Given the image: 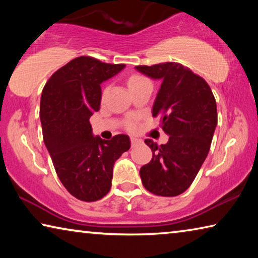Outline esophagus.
I'll list each match as a JSON object with an SVG mask.
<instances>
[{
	"mask_svg": "<svg viewBox=\"0 0 258 258\" xmlns=\"http://www.w3.org/2000/svg\"><path fill=\"white\" fill-rule=\"evenodd\" d=\"M139 143H141V140H139L137 138H131V145H132V147L138 146Z\"/></svg>",
	"mask_w": 258,
	"mask_h": 258,
	"instance_id": "esophagus-1",
	"label": "esophagus"
}]
</instances>
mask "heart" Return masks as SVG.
<instances>
[{"label": "heart", "instance_id": "obj_1", "mask_svg": "<svg viewBox=\"0 0 258 258\" xmlns=\"http://www.w3.org/2000/svg\"><path fill=\"white\" fill-rule=\"evenodd\" d=\"M147 80V78H145L141 75H138V74H132V75H130L127 81H126V83H127V86H128V90L133 89L134 86H137L138 84H140V83L145 82ZM106 93V91H104L103 94ZM135 126H137V118L133 116H131L127 118V120H126V127H127L128 130H134Z\"/></svg>", "mask_w": 258, "mask_h": 258}]
</instances>
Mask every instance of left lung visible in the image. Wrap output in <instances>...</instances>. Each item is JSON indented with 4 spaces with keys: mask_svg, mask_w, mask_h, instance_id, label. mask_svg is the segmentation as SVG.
I'll use <instances>...</instances> for the list:
<instances>
[{
    "mask_svg": "<svg viewBox=\"0 0 258 258\" xmlns=\"http://www.w3.org/2000/svg\"><path fill=\"white\" fill-rule=\"evenodd\" d=\"M139 72L161 81L152 107L169 135L166 145L145 140L152 158L140 169L146 189L161 197L184 192L206 159L217 125V108L207 82L178 62L137 66Z\"/></svg>",
    "mask_w": 258,
    "mask_h": 258,
    "instance_id": "left-lung-1",
    "label": "left lung"
}]
</instances>
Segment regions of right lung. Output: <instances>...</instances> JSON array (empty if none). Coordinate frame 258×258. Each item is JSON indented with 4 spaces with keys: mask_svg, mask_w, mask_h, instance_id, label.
<instances>
[{
    "mask_svg": "<svg viewBox=\"0 0 258 258\" xmlns=\"http://www.w3.org/2000/svg\"><path fill=\"white\" fill-rule=\"evenodd\" d=\"M124 67L77 56L53 73L42 91L43 140L59 180L82 202H97L108 194L113 164L130 149L127 135L94 138L90 124L101 102L100 84Z\"/></svg>",
    "mask_w": 258,
    "mask_h": 258,
    "instance_id": "obj_1",
    "label": "right lung"
}]
</instances>
